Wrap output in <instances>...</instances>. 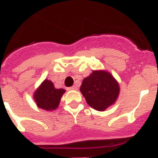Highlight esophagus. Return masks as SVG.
Returning <instances> with one entry per match:
<instances>
[{
    "mask_svg": "<svg viewBox=\"0 0 158 158\" xmlns=\"http://www.w3.org/2000/svg\"><path fill=\"white\" fill-rule=\"evenodd\" d=\"M78 89V87L77 86V85H73V86H72L71 88H70V89H73V90H77Z\"/></svg>",
    "mask_w": 158,
    "mask_h": 158,
    "instance_id": "obj_1",
    "label": "esophagus"
}]
</instances>
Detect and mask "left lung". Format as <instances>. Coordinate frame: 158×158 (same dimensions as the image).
<instances>
[{"instance_id": "left-lung-1", "label": "left lung", "mask_w": 158, "mask_h": 158, "mask_svg": "<svg viewBox=\"0 0 158 158\" xmlns=\"http://www.w3.org/2000/svg\"><path fill=\"white\" fill-rule=\"evenodd\" d=\"M80 90L89 106L103 111L115 102L119 94V85L110 73L94 70L84 78Z\"/></svg>"}]
</instances>
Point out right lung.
Listing matches in <instances>:
<instances>
[{
    "label": "right lung",
    "mask_w": 158,
    "mask_h": 158,
    "mask_svg": "<svg viewBox=\"0 0 158 158\" xmlns=\"http://www.w3.org/2000/svg\"><path fill=\"white\" fill-rule=\"evenodd\" d=\"M64 92L63 89L55 88L52 82L46 79L35 90L34 99L38 107L46 110H56Z\"/></svg>",
    "instance_id": "obj_1"
}]
</instances>
